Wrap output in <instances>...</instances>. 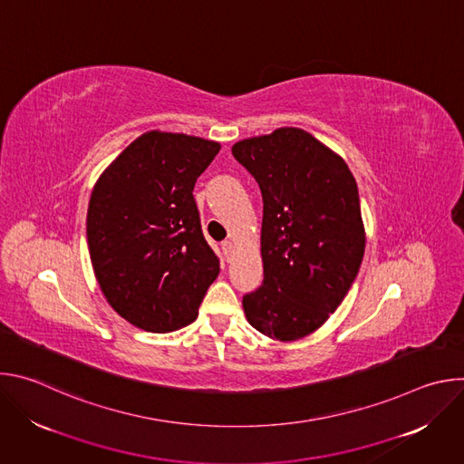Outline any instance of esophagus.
Masks as SVG:
<instances>
[{
  "mask_svg": "<svg viewBox=\"0 0 464 464\" xmlns=\"http://www.w3.org/2000/svg\"><path fill=\"white\" fill-rule=\"evenodd\" d=\"M222 249H224V255L227 256V260H229V256L235 253V246H233L231 240H224V242H222Z\"/></svg>",
  "mask_w": 464,
  "mask_h": 464,
  "instance_id": "esophagus-1",
  "label": "esophagus"
}]
</instances>
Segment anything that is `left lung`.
I'll use <instances>...</instances> for the list:
<instances>
[{"instance_id": "8db88e82", "label": "left lung", "mask_w": 464, "mask_h": 464, "mask_svg": "<svg viewBox=\"0 0 464 464\" xmlns=\"http://www.w3.org/2000/svg\"><path fill=\"white\" fill-rule=\"evenodd\" d=\"M231 152L264 204V281L244 295L246 317L272 340H301L336 312L358 276L365 229L356 179L342 156L301 128L242 140Z\"/></svg>"}]
</instances>
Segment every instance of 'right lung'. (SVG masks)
<instances>
[{
  "label": "right lung",
  "mask_w": 464,
  "mask_h": 464,
  "mask_svg": "<svg viewBox=\"0 0 464 464\" xmlns=\"http://www.w3.org/2000/svg\"><path fill=\"white\" fill-rule=\"evenodd\" d=\"M220 143L150 130L99 176L88 206V247L111 308L147 333L192 323L220 274L192 188Z\"/></svg>",
  "instance_id": "1"
}]
</instances>
